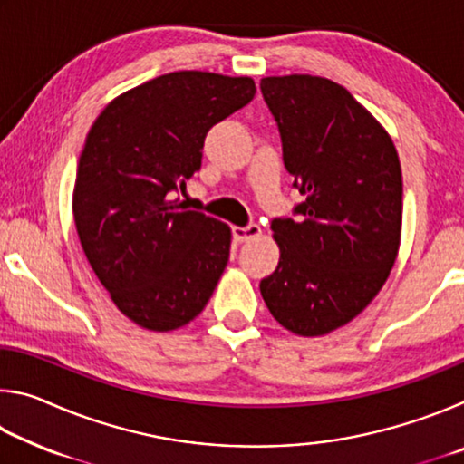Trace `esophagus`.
I'll return each instance as SVG.
<instances>
[{
	"mask_svg": "<svg viewBox=\"0 0 464 464\" xmlns=\"http://www.w3.org/2000/svg\"><path fill=\"white\" fill-rule=\"evenodd\" d=\"M262 235L260 225H247V227H233V237L235 241H249V239H256Z\"/></svg>",
	"mask_w": 464,
	"mask_h": 464,
	"instance_id": "obj_1",
	"label": "esophagus"
}]
</instances>
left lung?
<instances>
[{
    "mask_svg": "<svg viewBox=\"0 0 464 464\" xmlns=\"http://www.w3.org/2000/svg\"><path fill=\"white\" fill-rule=\"evenodd\" d=\"M260 88L304 196L298 221H272L280 262L260 290L288 332L325 335L368 307L397 260L401 163L389 132L340 83L295 73Z\"/></svg>",
    "mask_w": 464,
    "mask_h": 464,
    "instance_id": "1",
    "label": "left lung"
}]
</instances>
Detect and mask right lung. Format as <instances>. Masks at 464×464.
I'll return each mask as SVG.
<instances>
[{
  "instance_id": "add662e5",
  "label": "right lung",
  "mask_w": 464,
  "mask_h": 464,
  "mask_svg": "<svg viewBox=\"0 0 464 464\" xmlns=\"http://www.w3.org/2000/svg\"><path fill=\"white\" fill-rule=\"evenodd\" d=\"M254 93L251 77L166 73L114 98L85 137L77 235L110 298L140 327H182L213 296L229 262V225L171 196L200 169L207 132Z\"/></svg>"
}]
</instances>
